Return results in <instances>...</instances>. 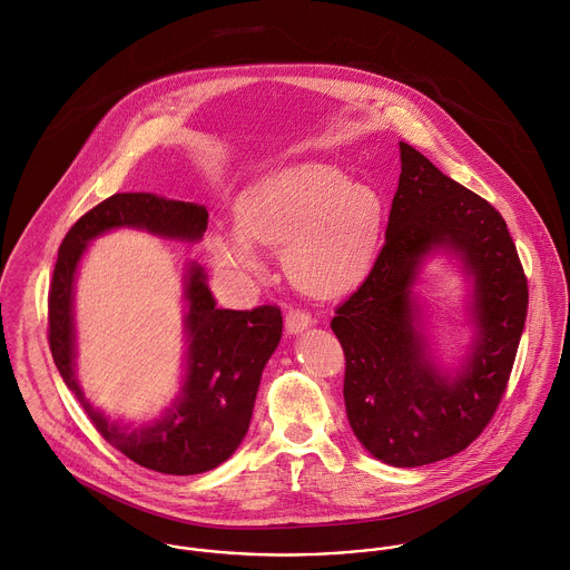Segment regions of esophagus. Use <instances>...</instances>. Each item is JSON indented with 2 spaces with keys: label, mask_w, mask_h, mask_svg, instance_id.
<instances>
[{
  "label": "esophagus",
  "mask_w": 570,
  "mask_h": 570,
  "mask_svg": "<svg viewBox=\"0 0 570 570\" xmlns=\"http://www.w3.org/2000/svg\"><path fill=\"white\" fill-rule=\"evenodd\" d=\"M309 325H312V316H309L307 312L289 309L287 316H285V330H287L289 334H301V332H305Z\"/></svg>",
  "instance_id": "34e87169"
}]
</instances>
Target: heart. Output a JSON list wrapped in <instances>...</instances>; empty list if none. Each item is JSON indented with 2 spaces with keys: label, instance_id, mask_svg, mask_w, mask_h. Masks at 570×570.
<instances>
[{
  "label": "heart",
  "instance_id": "1",
  "mask_svg": "<svg viewBox=\"0 0 570 570\" xmlns=\"http://www.w3.org/2000/svg\"><path fill=\"white\" fill-rule=\"evenodd\" d=\"M382 198L338 168L301 164L247 186L234 203V232L214 229L207 249L234 274L261 269L254 245L283 247L292 283L312 296H338L367 274L382 229Z\"/></svg>",
  "mask_w": 570,
  "mask_h": 570
}]
</instances>
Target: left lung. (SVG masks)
Masks as SVG:
<instances>
[{"mask_svg":"<svg viewBox=\"0 0 570 570\" xmlns=\"http://www.w3.org/2000/svg\"><path fill=\"white\" fill-rule=\"evenodd\" d=\"M446 253L470 281L474 330L462 364L444 368L414 294L426 257ZM529 287L500 212L400 144L384 245L332 321L352 431L380 462L422 466L466 449L493 417L524 332Z\"/></svg>","mask_w":570,"mask_h":570,"instance_id":"left-lung-1","label":"left lung"}]
</instances>
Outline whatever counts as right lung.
<instances>
[{"mask_svg": "<svg viewBox=\"0 0 570 570\" xmlns=\"http://www.w3.org/2000/svg\"><path fill=\"white\" fill-rule=\"evenodd\" d=\"M119 227L198 243L207 229V209L200 203L153 191H121L70 227L61 240L48 294V343L55 365L97 431L126 458L168 475L205 473L223 464L249 429L263 370L283 336L281 309L274 305L252 312L218 309L205 269L191 261L184 276L188 347L177 397L148 424L110 420L92 406L77 380L75 281L88 245Z\"/></svg>", "mask_w": 570, "mask_h": 570, "instance_id": "add662e5", "label": "right lung"}]
</instances>
